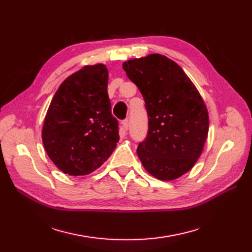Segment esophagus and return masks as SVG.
Wrapping results in <instances>:
<instances>
[{"label": "esophagus", "instance_id": "1", "mask_svg": "<svg viewBox=\"0 0 252 252\" xmlns=\"http://www.w3.org/2000/svg\"><path fill=\"white\" fill-rule=\"evenodd\" d=\"M128 126H129V122H128V120L122 121V130H123V131H126L127 129H128Z\"/></svg>", "mask_w": 252, "mask_h": 252}]
</instances>
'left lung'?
<instances>
[{"mask_svg":"<svg viewBox=\"0 0 252 252\" xmlns=\"http://www.w3.org/2000/svg\"><path fill=\"white\" fill-rule=\"evenodd\" d=\"M123 69L144 97L147 136L136 154L151 175L180 178L200 158L208 134V111L182 68L165 56L149 55L124 62Z\"/></svg>","mask_w":252,"mask_h":252,"instance_id":"8db88e82","label":"left lung"}]
</instances>
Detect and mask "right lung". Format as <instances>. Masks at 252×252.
Returning <instances> with one entry per match:
<instances>
[{"mask_svg": "<svg viewBox=\"0 0 252 252\" xmlns=\"http://www.w3.org/2000/svg\"><path fill=\"white\" fill-rule=\"evenodd\" d=\"M105 65L84 66L61 84L45 117L42 140L60 170L85 175L97 169L120 140L111 114Z\"/></svg>", "mask_w": 252, "mask_h": 252, "instance_id": "1", "label": "right lung"}]
</instances>
